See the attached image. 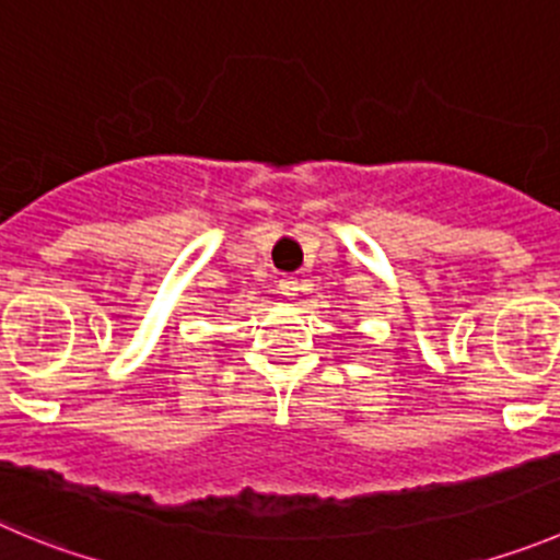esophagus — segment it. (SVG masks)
Here are the masks:
<instances>
[{
	"mask_svg": "<svg viewBox=\"0 0 560 560\" xmlns=\"http://www.w3.org/2000/svg\"><path fill=\"white\" fill-rule=\"evenodd\" d=\"M279 292L284 298H295L298 295V279H295V276H284V279H279Z\"/></svg>",
	"mask_w": 560,
	"mask_h": 560,
	"instance_id": "obj_1",
	"label": "esophagus"
}]
</instances>
